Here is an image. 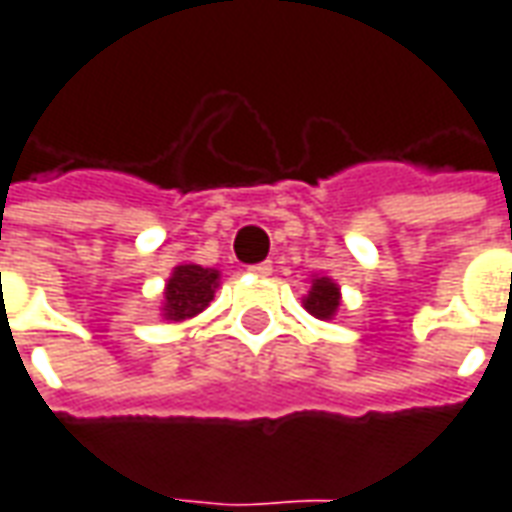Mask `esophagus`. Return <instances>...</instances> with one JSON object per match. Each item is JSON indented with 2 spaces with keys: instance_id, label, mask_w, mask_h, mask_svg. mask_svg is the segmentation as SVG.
<instances>
[{
  "instance_id": "obj_1",
  "label": "esophagus",
  "mask_w": 512,
  "mask_h": 512,
  "mask_svg": "<svg viewBox=\"0 0 512 512\" xmlns=\"http://www.w3.org/2000/svg\"><path fill=\"white\" fill-rule=\"evenodd\" d=\"M250 273H256V276H270V273H273V262L250 264Z\"/></svg>"
}]
</instances>
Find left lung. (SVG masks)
Returning a JSON list of instances; mask_svg holds the SVG:
<instances>
[{
	"instance_id": "obj_1",
	"label": "left lung",
	"mask_w": 512,
	"mask_h": 512,
	"mask_svg": "<svg viewBox=\"0 0 512 512\" xmlns=\"http://www.w3.org/2000/svg\"><path fill=\"white\" fill-rule=\"evenodd\" d=\"M303 303H306V309L315 317L329 320L337 312V306H340V290H337V284L331 278H315L312 292H309V298Z\"/></svg>"
}]
</instances>
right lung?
<instances>
[{
  "mask_svg": "<svg viewBox=\"0 0 512 512\" xmlns=\"http://www.w3.org/2000/svg\"><path fill=\"white\" fill-rule=\"evenodd\" d=\"M217 287V270L200 267V264H181L169 278L167 292H164V309L169 320H186V317L200 315L209 301L214 298Z\"/></svg>",
  "mask_w": 512,
  "mask_h": 512,
  "instance_id": "add662e5",
  "label": "right lung"
}]
</instances>
